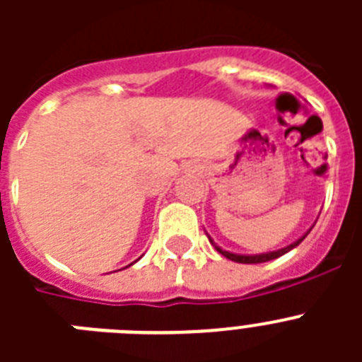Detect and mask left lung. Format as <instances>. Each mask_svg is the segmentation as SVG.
Segmentation results:
<instances>
[{
    "label": "left lung",
    "mask_w": 362,
    "mask_h": 362,
    "mask_svg": "<svg viewBox=\"0 0 362 362\" xmlns=\"http://www.w3.org/2000/svg\"><path fill=\"white\" fill-rule=\"evenodd\" d=\"M312 228H313V226H312ZM312 228H310V230H312ZM310 230H306V232L303 233V235H300L299 239H296V241H293V243L286 245V246H284V248H279V250H274V252H263V254H235V252L223 250L221 246H217L216 243H214V239L210 238L209 233H206V235H209L210 243H212V245L216 246V250L219 252L221 255H225L226 259H230V261H235V263H243V264H257V263H267V261H272V259H277V257H281V255L288 254L290 250H293V248H296L297 245H300V243H303V239H305L306 235H308Z\"/></svg>",
    "instance_id": "8db88e82"
}]
</instances>
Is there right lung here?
<instances>
[{
	"instance_id": "add662e5",
	"label": "right lung",
	"mask_w": 362,
	"mask_h": 362,
	"mask_svg": "<svg viewBox=\"0 0 362 362\" xmlns=\"http://www.w3.org/2000/svg\"><path fill=\"white\" fill-rule=\"evenodd\" d=\"M136 261H137V259H136ZM136 261H134V263H136ZM134 263H130V264H129V267H132V264H134ZM124 268H127V267H124Z\"/></svg>"
}]
</instances>
